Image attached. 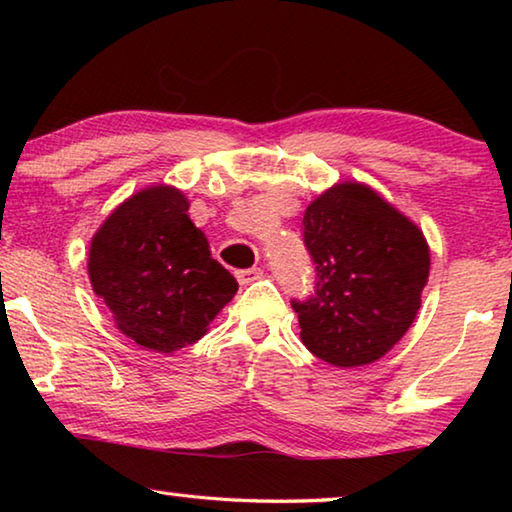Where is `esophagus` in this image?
<instances>
[{
    "mask_svg": "<svg viewBox=\"0 0 512 512\" xmlns=\"http://www.w3.org/2000/svg\"><path fill=\"white\" fill-rule=\"evenodd\" d=\"M262 275H264L262 268H244V271H237V280H239V284H250V282L259 280Z\"/></svg>",
    "mask_w": 512,
    "mask_h": 512,
    "instance_id": "obj_1",
    "label": "esophagus"
}]
</instances>
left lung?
Here are the masks:
<instances>
[{"instance_id": "8db88e82", "label": "left lung", "mask_w": 512, "mask_h": 512, "mask_svg": "<svg viewBox=\"0 0 512 512\" xmlns=\"http://www.w3.org/2000/svg\"><path fill=\"white\" fill-rule=\"evenodd\" d=\"M302 241L314 293L291 300L300 339L336 368L366 366L393 348L420 309L429 246L418 225L359 183H339L307 207Z\"/></svg>"}]
</instances>
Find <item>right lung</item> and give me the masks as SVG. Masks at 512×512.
Listing matches in <instances>:
<instances>
[{
  "instance_id": "obj_1",
  "label": "right lung",
  "mask_w": 512,
  "mask_h": 512,
  "mask_svg": "<svg viewBox=\"0 0 512 512\" xmlns=\"http://www.w3.org/2000/svg\"><path fill=\"white\" fill-rule=\"evenodd\" d=\"M187 210L178 189H142L108 216L90 246L94 293L128 339L155 352L196 343L239 289Z\"/></svg>"
}]
</instances>
